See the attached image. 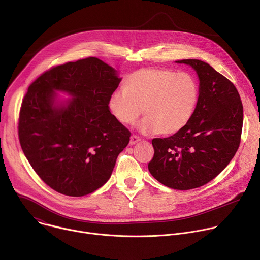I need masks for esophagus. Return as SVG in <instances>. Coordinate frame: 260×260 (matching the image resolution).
I'll list each match as a JSON object with an SVG mask.
<instances>
[{"instance_id":"1","label":"esophagus","mask_w":260,"mask_h":260,"mask_svg":"<svg viewBox=\"0 0 260 260\" xmlns=\"http://www.w3.org/2000/svg\"><path fill=\"white\" fill-rule=\"evenodd\" d=\"M140 140H141V139H140L138 136H135V135H133V136L131 137V140H129V144H131V145H135V144H136V143H138Z\"/></svg>"}]
</instances>
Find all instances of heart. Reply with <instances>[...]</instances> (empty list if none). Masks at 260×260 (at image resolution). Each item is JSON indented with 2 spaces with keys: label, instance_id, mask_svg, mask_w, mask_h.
Wrapping results in <instances>:
<instances>
[{
  "label": "heart",
  "instance_id": "b5f03b06",
  "mask_svg": "<svg viewBox=\"0 0 260 260\" xmlns=\"http://www.w3.org/2000/svg\"><path fill=\"white\" fill-rule=\"evenodd\" d=\"M123 89L110 95V112L124 125L134 124L143 112L146 117L138 128L144 135L179 133L191 121L200 99L192 75L169 69L138 70L126 78Z\"/></svg>",
  "mask_w": 260,
  "mask_h": 260
}]
</instances>
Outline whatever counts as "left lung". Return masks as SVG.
I'll return each mask as SVG.
<instances>
[{"mask_svg": "<svg viewBox=\"0 0 260 260\" xmlns=\"http://www.w3.org/2000/svg\"><path fill=\"white\" fill-rule=\"evenodd\" d=\"M198 74L200 99L188 125L169 138L152 140L148 165L161 184L177 190L198 188L223 171L241 142L243 105L236 86L209 63L182 59Z\"/></svg>", "mask_w": 260, "mask_h": 260, "instance_id": "8db88e82", "label": "left lung"}]
</instances>
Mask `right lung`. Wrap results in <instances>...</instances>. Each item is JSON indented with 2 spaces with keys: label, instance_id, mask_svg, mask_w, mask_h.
<instances>
[{
  "label": "right lung",
  "instance_id": "1",
  "mask_svg": "<svg viewBox=\"0 0 260 260\" xmlns=\"http://www.w3.org/2000/svg\"><path fill=\"white\" fill-rule=\"evenodd\" d=\"M122 78L96 57L50 69L28 87L18 136L34 171L53 190L89 194L109 180L131 133L111 114L109 98ZM57 92L71 99H60Z\"/></svg>",
  "mask_w": 260,
  "mask_h": 260
}]
</instances>
